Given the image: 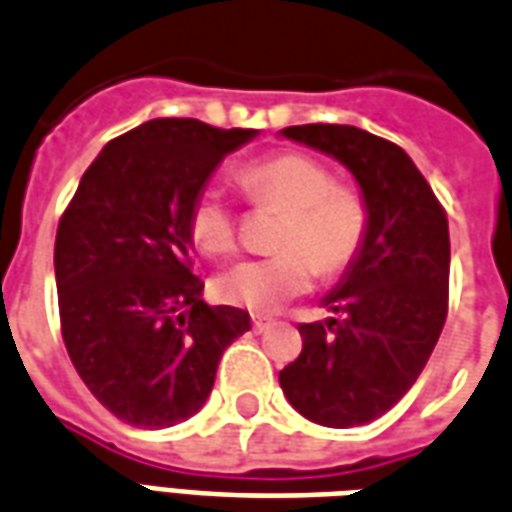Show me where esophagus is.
<instances>
[{
	"label": "esophagus",
	"mask_w": 512,
	"mask_h": 512,
	"mask_svg": "<svg viewBox=\"0 0 512 512\" xmlns=\"http://www.w3.org/2000/svg\"><path fill=\"white\" fill-rule=\"evenodd\" d=\"M252 327H255V332H266L274 327V318L268 316H255L252 318Z\"/></svg>",
	"instance_id": "1"
}]
</instances>
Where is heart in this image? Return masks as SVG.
Returning <instances> with one entry per match:
<instances>
[{
	"instance_id": "obj_1",
	"label": "heart",
	"mask_w": 512,
	"mask_h": 512,
	"mask_svg": "<svg viewBox=\"0 0 512 512\" xmlns=\"http://www.w3.org/2000/svg\"><path fill=\"white\" fill-rule=\"evenodd\" d=\"M238 182L255 205L285 210L274 238V249L280 252L246 257L227 268L216 280L219 299L252 313H271L305 293L316 271L335 277L355 263L366 244V202L355 188L335 185V174L321 160L280 152L246 163ZM188 232L210 255H224L235 246L238 219L219 188L207 185L196 194Z\"/></svg>"
}]
</instances>
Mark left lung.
<instances>
[{
  "mask_svg": "<svg viewBox=\"0 0 512 512\" xmlns=\"http://www.w3.org/2000/svg\"><path fill=\"white\" fill-rule=\"evenodd\" d=\"M282 135L341 160L368 210L366 244L324 296L341 318L299 324L302 352L280 371L302 416L346 430L388 413L430 360L449 310V221L402 146L346 124Z\"/></svg>",
  "mask_w": 512,
  "mask_h": 512,
  "instance_id": "obj_1",
  "label": "left lung"
}]
</instances>
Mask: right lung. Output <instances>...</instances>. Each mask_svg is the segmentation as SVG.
Returning a JSON list of instances; mask_svg holds the SVG:
<instances>
[{
    "label": "right lung",
    "mask_w": 512,
    "mask_h": 512,
    "mask_svg": "<svg viewBox=\"0 0 512 512\" xmlns=\"http://www.w3.org/2000/svg\"><path fill=\"white\" fill-rule=\"evenodd\" d=\"M255 135L146 121L96 155L60 216L63 341L88 391L132 427L163 430L199 413L224 349L249 330L246 310L202 299L188 213L221 160Z\"/></svg>",
    "instance_id": "1"
}]
</instances>
